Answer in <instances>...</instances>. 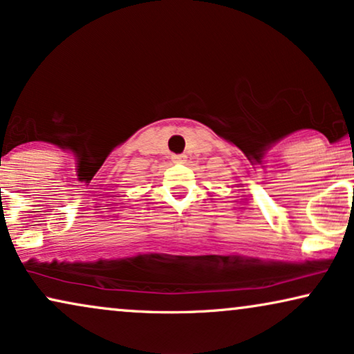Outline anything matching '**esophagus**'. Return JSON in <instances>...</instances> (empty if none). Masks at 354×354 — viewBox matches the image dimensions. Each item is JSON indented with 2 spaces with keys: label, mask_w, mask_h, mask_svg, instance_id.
I'll return each instance as SVG.
<instances>
[{
  "label": "esophagus",
  "mask_w": 354,
  "mask_h": 354,
  "mask_svg": "<svg viewBox=\"0 0 354 354\" xmlns=\"http://www.w3.org/2000/svg\"><path fill=\"white\" fill-rule=\"evenodd\" d=\"M171 158L174 163H185L186 162V155H173Z\"/></svg>",
  "instance_id": "34e87169"
}]
</instances>
